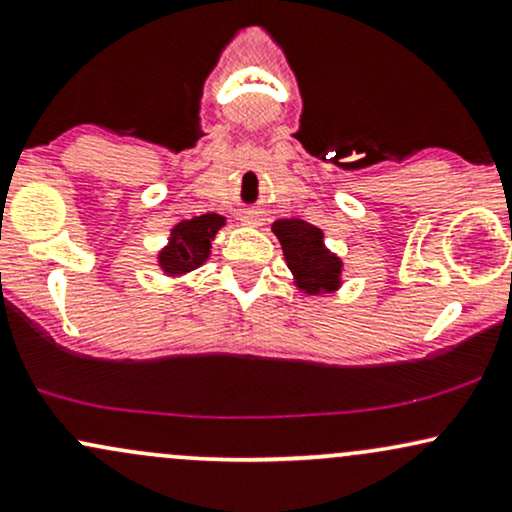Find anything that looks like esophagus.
Segmentation results:
<instances>
[{
    "instance_id": "obj_1",
    "label": "esophagus",
    "mask_w": 512,
    "mask_h": 512,
    "mask_svg": "<svg viewBox=\"0 0 512 512\" xmlns=\"http://www.w3.org/2000/svg\"><path fill=\"white\" fill-rule=\"evenodd\" d=\"M240 223H243V226H250V228L262 226V214H257V211H252V214L240 216Z\"/></svg>"
}]
</instances>
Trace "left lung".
<instances>
[{"label": "left lung", "mask_w": 512, "mask_h": 512, "mask_svg": "<svg viewBox=\"0 0 512 512\" xmlns=\"http://www.w3.org/2000/svg\"><path fill=\"white\" fill-rule=\"evenodd\" d=\"M272 231L279 238L286 267L291 269L298 291L322 296L342 286L344 262L327 248L320 228L301 219H279L272 223Z\"/></svg>", "instance_id": "obj_1"}]
</instances>
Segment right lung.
I'll list each match as a JSON object with an SVG mask.
<instances>
[{"label": "right lung", "instance_id": "1", "mask_svg": "<svg viewBox=\"0 0 512 512\" xmlns=\"http://www.w3.org/2000/svg\"><path fill=\"white\" fill-rule=\"evenodd\" d=\"M223 226H226V216L221 214H202L175 223L170 228L168 243L158 250V267L170 279H180L192 269L202 267L209 260L211 243Z\"/></svg>", "mask_w": 512, "mask_h": 512}]
</instances>
